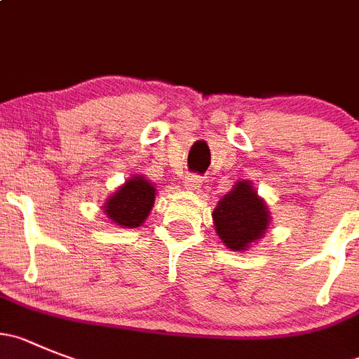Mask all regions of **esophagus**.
I'll return each mask as SVG.
<instances>
[{"instance_id":"1","label":"esophagus","mask_w":359,"mask_h":359,"mask_svg":"<svg viewBox=\"0 0 359 359\" xmlns=\"http://www.w3.org/2000/svg\"><path fill=\"white\" fill-rule=\"evenodd\" d=\"M186 187H187V189L198 191L200 187H202V177H200V175H191L189 179L186 180Z\"/></svg>"}]
</instances>
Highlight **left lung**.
Here are the masks:
<instances>
[{"instance_id":"left-lung-1","label":"left lung","mask_w":359,"mask_h":359,"mask_svg":"<svg viewBox=\"0 0 359 359\" xmlns=\"http://www.w3.org/2000/svg\"><path fill=\"white\" fill-rule=\"evenodd\" d=\"M217 236L233 251H243L259 241L269 225V214L262 198L250 182L241 180L214 209Z\"/></svg>"}]
</instances>
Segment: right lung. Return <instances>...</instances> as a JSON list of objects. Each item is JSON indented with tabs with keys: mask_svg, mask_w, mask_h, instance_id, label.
Returning a JSON list of instances; mask_svg holds the SVG:
<instances>
[{
	"mask_svg": "<svg viewBox=\"0 0 359 359\" xmlns=\"http://www.w3.org/2000/svg\"><path fill=\"white\" fill-rule=\"evenodd\" d=\"M156 198V187L145 177L127 180L104 205L109 219L120 226L136 229L147 219Z\"/></svg>",
	"mask_w": 359,
	"mask_h": 359,
	"instance_id": "right-lung-1",
	"label": "right lung"
}]
</instances>
